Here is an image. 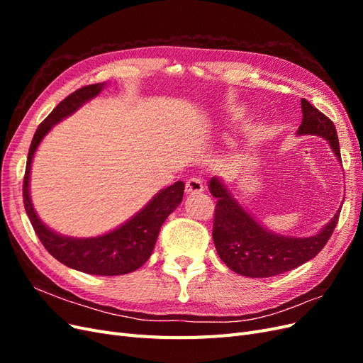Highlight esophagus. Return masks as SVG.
<instances>
[{
	"label": "esophagus",
	"mask_w": 363,
	"mask_h": 363,
	"mask_svg": "<svg viewBox=\"0 0 363 363\" xmlns=\"http://www.w3.org/2000/svg\"><path fill=\"white\" fill-rule=\"evenodd\" d=\"M203 180L199 177H191L188 182H186V194H200L203 191Z\"/></svg>",
	"instance_id": "esophagus-1"
}]
</instances>
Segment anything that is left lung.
Listing matches in <instances>:
<instances>
[{"label":"left lung","instance_id":"1","mask_svg":"<svg viewBox=\"0 0 363 363\" xmlns=\"http://www.w3.org/2000/svg\"><path fill=\"white\" fill-rule=\"evenodd\" d=\"M301 111L303 121L296 135L325 138L340 160L337 133L332 119L304 98H301ZM208 189L216 199L212 236L218 256L230 269L245 277H272L313 259L328 242L339 219L340 211L320 233L311 238L279 236L263 228L245 212L221 180L213 177Z\"/></svg>","mask_w":363,"mask_h":363}]
</instances>
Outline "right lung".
I'll return each mask as SVG.
<instances>
[{"mask_svg":"<svg viewBox=\"0 0 363 363\" xmlns=\"http://www.w3.org/2000/svg\"><path fill=\"white\" fill-rule=\"evenodd\" d=\"M103 87L104 83L80 87V89H77L65 98L63 101H60L57 107L42 121L35 136H33L28 150L23 196L30 223L35 228L42 245L45 247L54 259H57L63 265L86 274L123 276V274L136 271L150 259L162 224L183 200V182L174 183L169 188L160 191L136 216L131 218L124 225H121L107 235L87 239L67 238L54 233L36 215L28 191L33 156H35V151L39 147L42 138L48 133L54 124L69 116L87 100L100 94Z\"/></svg>","mask_w":363,"mask_h":363,"instance_id":"obj_1","label":"right lung"}]
</instances>
